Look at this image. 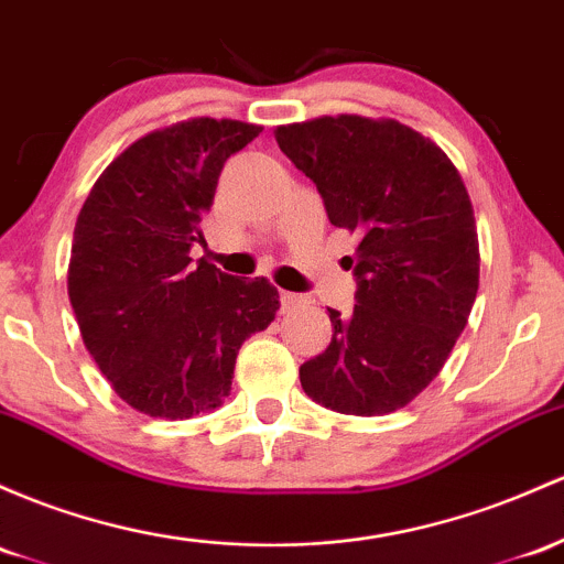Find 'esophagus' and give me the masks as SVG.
<instances>
[{
  "mask_svg": "<svg viewBox=\"0 0 564 564\" xmlns=\"http://www.w3.org/2000/svg\"><path fill=\"white\" fill-rule=\"evenodd\" d=\"M305 305H307V296L281 292V311L283 313H292V311H296V307H305Z\"/></svg>",
  "mask_w": 564,
  "mask_h": 564,
  "instance_id": "1",
  "label": "esophagus"
}]
</instances>
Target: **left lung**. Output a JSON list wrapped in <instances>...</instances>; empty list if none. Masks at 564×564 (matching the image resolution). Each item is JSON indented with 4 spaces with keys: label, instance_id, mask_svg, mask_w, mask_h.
<instances>
[{
    "label": "left lung",
    "instance_id": "left-lung-1",
    "mask_svg": "<svg viewBox=\"0 0 564 564\" xmlns=\"http://www.w3.org/2000/svg\"><path fill=\"white\" fill-rule=\"evenodd\" d=\"M281 152L356 232V305L329 307L332 343L300 367L313 401L343 414L406 406L442 372L479 289V238L460 173L395 120L318 117L275 128Z\"/></svg>",
    "mask_w": 564,
    "mask_h": 564
}]
</instances>
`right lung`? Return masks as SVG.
Masks as SVG:
<instances>
[{
    "label": "right lung",
    "instance_id": "add662e5",
    "mask_svg": "<svg viewBox=\"0 0 564 564\" xmlns=\"http://www.w3.org/2000/svg\"><path fill=\"white\" fill-rule=\"evenodd\" d=\"M259 133L214 117L147 133L79 208L69 259L79 334L115 393L150 417L221 406L240 345L275 318L268 278L243 281L189 257L227 158Z\"/></svg>",
    "mask_w": 564,
    "mask_h": 564
}]
</instances>
